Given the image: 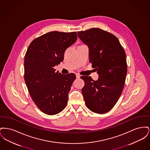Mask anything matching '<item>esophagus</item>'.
I'll list each match as a JSON object with an SVG mask.
<instances>
[{"label": "esophagus", "instance_id": "obj_1", "mask_svg": "<svg viewBox=\"0 0 150 150\" xmlns=\"http://www.w3.org/2000/svg\"><path fill=\"white\" fill-rule=\"evenodd\" d=\"M76 78L77 79H79L80 78V75L79 74H76Z\"/></svg>", "mask_w": 150, "mask_h": 150}]
</instances>
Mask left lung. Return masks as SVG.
<instances>
[{
  "instance_id": "left-lung-1",
  "label": "left lung",
  "mask_w": 150,
  "mask_h": 150,
  "mask_svg": "<svg viewBox=\"0 0 150 150\" xmlns=\"http://www.w3.org/2000/svg\"><path fill=\"white\" fill-rule=\"evenodd\" d=\"M79 38L89 49V62L99 75L98 80L82 76V93L86 106L93 112L105 114L119 99L127 73L126 54L118 39L99 28L78 31Z\"/></svg>"
}]
</instances>
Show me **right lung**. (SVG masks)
<instances>
[{
    "instance_id": "obj_1",
    "label": "right lung",
    "mask_w": 150,
    "mask_h": 150,
    "mask_svg": "<svg viewBox=\"0 0 150 150\" xmlns=\"http://www.w3.org/2000/svg\"><path fill=\"white\" fill-rule=\"evenodd\" d=\"M77 38L76 32L51 31L35 39L26 51L25 81L32 100L46 114H57L67 105L76 75L61 74L54 67L63 61L65 50Z\"/></svg>"
}]
</instances>
